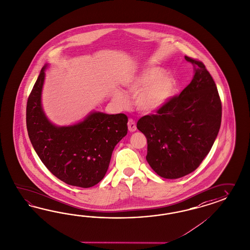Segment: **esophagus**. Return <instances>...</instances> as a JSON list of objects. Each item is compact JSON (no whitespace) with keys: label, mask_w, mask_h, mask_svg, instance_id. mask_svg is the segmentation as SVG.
Instances as JSON below:
<instances>
[{"label":"esophagus","mask_w":250,"mask_h":250,"mask_svg":"<svg viewBox=\"0 0 250 250\" xmlns=\"http://www.w3.org/2000/svg\"><path fill=\"white\" fill-rule=\"evenodd\" d=\"M127 125H128V130L130 132H135V131H136V122L134 121L133 119H129L128 123H127Z\"/></svg>","instance_id":"esophagus-1"}]
</instances>
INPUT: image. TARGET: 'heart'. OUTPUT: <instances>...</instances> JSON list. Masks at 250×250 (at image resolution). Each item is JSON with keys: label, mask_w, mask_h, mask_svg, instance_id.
Here are the masks:
<instances>
[{"label": "heart", "mask_w": 250, "mask_h": 250, "mask_svg": "<svg viewBox=\"0 0 250 250\" xmlns=\"http://www.w3.org/2000/svg\"><path fill=\"white\" fill-rule=\"evenodd\" d=\"M158 67L146 68L139 71L127 84V90L136 94L134 104L144 114H153L166 105L174 95L177 81L170 74H163ZM117 97L125 100L122 94Z\"/></svg>", "instance_id": "obj_1"}]
</instances>
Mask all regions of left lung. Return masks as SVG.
Instances as JSON below:
<instances>
[{
    "label": "left lung",
    "instance_id": "left-lung-1",
    "mask_svg": "<svg viewBox=\"0 0 250 250\" xmlns=\"http://www.w3.org/2000/svg\"><path fill=\"white\" fill-rule=\"evenodd\" d=\"M193 65L190 83L156 114L140 118L136 127L147 140V163L165 179L194 171L214 143L221 125L222 105L212 76L201 61Z\"/></svg>",
    "mask_w": 250,
    "mask_h": 250
}]
</instances>
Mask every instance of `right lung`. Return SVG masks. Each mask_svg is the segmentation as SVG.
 Segmentation results:
<instances>
[{"label":"right lung","mask_w":250,"mask_h":250,"mask_svg":"<svg viewBox=\"0 0 250 250\" xmlns=\"http://www.w3.org/2000/svg\"><path fill=\"white\" fill-rule=\"evenodd\" d=\"M42 68L26 106V127L39 159L58 179L72 186L90 188L105 176L114 146L127 134V116L91 111L83 120L57 125L45 115Z\"/></svg>","instance_id":"obj_1"}]
</instances>
